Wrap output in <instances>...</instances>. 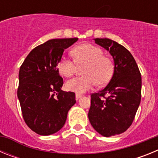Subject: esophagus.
Returning a JSON list of instances; mask_svg holds the SVG:
<instances>
[{
    "mask_svg": "<svg viewBox=\"0 0 158 158\" xmlns=\"http://www.w3.org/2000/svg\"><path fill=\"white\" fill-rule=\"evenodd\" d=\"M81 96H82L81 94H76V100H79V99L81 98Z\"/></svg>",
    "mask_w": 158,
    "mask_h": 158,
    "instance_id": "obj_1",
    "label": "esophagus"
}]
</instances>
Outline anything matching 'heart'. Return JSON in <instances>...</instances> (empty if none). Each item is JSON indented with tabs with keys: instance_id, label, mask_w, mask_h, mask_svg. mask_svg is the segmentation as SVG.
Segmentation results:
<instances>
[{
	"instance_id": "b5f03b06",
	"label": "heart",
	"mask_w": 158,
	"mask_h": 158,
	"mask_svg": "<svg viewBox=\"0 0 158 158\" xmlns=\"http://www.w3.org/2000/svg\"><path fill=\"white\" fill-rule=\"evenodd\" d=\"M74 60L62 57L58 63L60 74L65 77L73 76L78 65H85L84 76L77 77L68 81L65 88L68 91L82 94L95 85H104L111 80L114 72L112 60L103 55L100 47L91 43H84L75 47L71 52Z\"/></svg>"
}]
</instances>
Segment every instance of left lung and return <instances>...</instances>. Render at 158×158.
Segmentation results:
<instances>
[{"instance_id":"1","label":"left lung","mask_w":158,"mask_h":158,"mask_svg":"<svg viewBox=\"0 0 158 158\" xmlns=\"http://www.w3.org/2000/svg\"><path fill=\"white\" fill-rule=\"evenodd\" d=\"M94 41L109 51L115 66L107 85L91 95L88 115L100 135L111 137L123 133L132 124L140 104L142 77L135 58L123 46L106 38Z\"/></svg>"}]
</instances>
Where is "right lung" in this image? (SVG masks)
Returning <instances> with one entry per match:
<instances>
[{"label":"right lung","instance_id":"1","mask_svg":"<svg viewBox=\"0 0 158 158\" xmlns=\"http://www.w3.org/2000/svg\"><path fill=\"white\" fill-rule=\"evenodd\" d=\"M77 38L54 39L29 53L19 68L17 96L23 119L40 135H51L64 126L76 103L75 93L62 90L63 79L57 68L65 49Z\"/></svg>","mask_w":158,"mask_h":158}]
</instances>
